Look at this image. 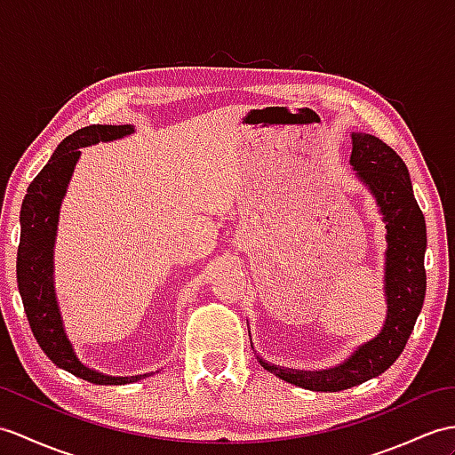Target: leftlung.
Returning a JSON list of instances; mask_svg holds the SVG:
<instances>
[{
  "mask_svg": "<svg viewBox=\"0 0 455 455\" xmlns=\"http://www.w3.org/2000/svg\"><path fill=\"white\" fill-rule=\"evenodd\" d=\"M351 164L371 188L386 220L387 320L376 339L358 347L348 361L331 371L294 372L259 358L271 374L314 392H341L386 372L403 353L427 292V225L403 158L376 135L353 133Z\"/></svg>",
  "mask_w": 455,
  "mask_h": 455,
  "instance_id": "obj_1",
  "label": "left lung"
}]
</instances>
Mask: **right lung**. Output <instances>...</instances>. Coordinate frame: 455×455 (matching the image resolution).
Returning a JSON list of instances; mask_svg holds the SVG:
<instances>
[{"label": "right lung", "instance_id": "right-lung-1", "mask_svg": "<svg viewBox=\"0 0 455 455\" xmlns=\"http://www.w3.org/2000/svg\"><path fill=\"white\" fill-rule=\"evenodd\" d=\"M132 132V125H87L68 135L58 145L48 164L30 182L20 207L17 283L30 330L52 363L73 376L99 386L132 384L141 379V376H107L81 364L61 325L54 279H52L54 271L52 253H54L60 205L73 174V166L81 155L79 147L120 140L122 135H130Z\"/></svg>", "mask_w": 455, "mask_h": 455}]
</instances>
